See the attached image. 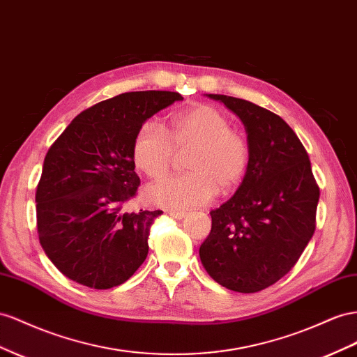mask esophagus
I'll return each mask as SVG.
<instances>
[{
	"label": "esophagus",
	"mask_w": 357,
	"mask_h": 357,
	"mask_svg": "<svg viewBox=\"0 0 357 357\" xmlns=\"http://www.w3.org/2000/svg\"><path fill=\"white\" fill-rule=\"evenodd\" d=\"M168 215H169L171 218H174V219H183L188 213H186L185 210H169Z\"/></svg>",
	"instance_id": "esophagus-1"
}]
</instances>
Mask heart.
<instances>
[{"label":"heart","mask_w":357,"mask_h":357,"mask_svg":"<svg viewBox=\"0 0 357 357\" xmlns=\"http://www.w3.org/2000/svg\"><path fill=\"white\" fill-rule=\"evenodd\" d=\"M192 147L185 174L171 176L147 188V197L168 207L199 206L213 198L219 186L231 190L246 176L250 149L242 132L220 109L198 103L174 112L160 126L146 121L133 139L132 156L138 169L150 178L165 176L176 150Z\"/></svg>","instance_id":"1"}]
</instances>
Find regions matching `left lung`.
<instances>
[{
	"label": "left lung",
	"mask_w": 357,
	"mask_h": 357,
	"mask_svg": "<svg viewBox=\"0 0 357 357\" xmlns=\"http://www.w3.org/2000/svg\"><path fill=\"white\" fill-rule=\"evenodd\" d=\"M207 96L245 124L250 162L236 194L210 211L211 231L199 258L218 284L257 293L301 258L315 231L320 189L303 144L279 115L249 100Z\"/></svg>",
	"instance_id": "1"
}]
</instances>
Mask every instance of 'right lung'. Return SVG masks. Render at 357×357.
<instances>
[{"label": "right lung", "mask_w": 357, "mask_h": 357, "mask_svg": "<svg viewBox=\"0 0 357 357\" xmlns=\"http://www.w3.org/2000/svg\"><path fill=\"white\" fill-rule=\"evenodd\" d=\"M183 100L174 91H132L96 103L47 150L36 190L37 233L54 266L96 290L117 287L149 254L162 210L126 208L139 177L132 156L139 126Z\"/></svg>", "instance_id": "add662e5"}]
</instances>
